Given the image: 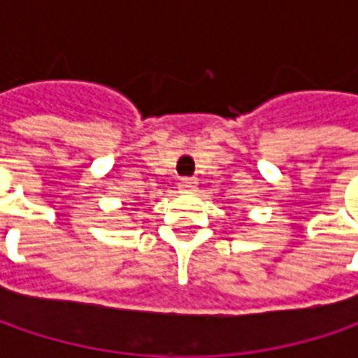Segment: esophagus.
<instances>
[{"mask_svg":"<svg viewBox=\"0 0 358 358\" xmlns=\"http://www.w3.org/2000/svg\"><path fill=\"white\" fill-rule=\"evenodd\" d=\"M177 187H179L181 193H193V191H197V181L191 179V177H185V179L179 181V185Z\"/></svg>","mask_w":358,"mask_h":358,"instance_id":"esophagus-1","label":"esophagus"}]
</instances>
